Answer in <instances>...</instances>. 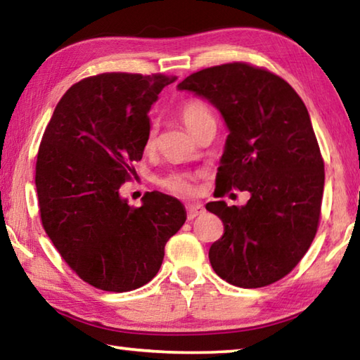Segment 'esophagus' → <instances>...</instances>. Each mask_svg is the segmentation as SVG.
I'll use <instances>...</instances> for the list:
<instances>
[{
    "mask_svg": "<svg viewBox=\"0 0 360 360\" xmlns=\"http://www.w3.org/2000/svg\"><path fill=\"white\" fill-rule=\"evenodd\" d=\"M205 214V206L202 203H191L187 205V219L188 221H192L197 216H202Z\"/></svg>",
    "mask_w": 360,
    "mask_h": 360,
    "instance_id": "obj_1",
    "label": "esophagus"
}]
</instances>
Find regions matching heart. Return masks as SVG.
Wrapping results in <instances>:
<instances>
[{"instance_id": "heart-1", "label": "heart", "mask_w": 360, "mask_h": 360, "mask_svg": "<svg viewBox=\"0 0 360 360\" xmlns=\"http://www.w3.org/2000/svg\"><path fill=\"white\" fill-rule=\"evenodd\" d=\"M179 114L181 119L184 120V124L187 125V129L192 133H197L200 127L208 124V122H214L210 108L200 98H187L182 101L179 106ZM157 135L158 127L157 124H152L148 133V139H146V146H148V148H152V146L157 143ZM197 178L198 174L195 173L173 172L160 179V186L165 188V191L178 195V197H192L195 193V179Z\"/></svg>"}]
</instances>
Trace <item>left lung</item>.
<instances>
[{
    "instance_id": "1",
    "label": "left lung",
    "mask_w": 360,
    "mask_h": 360,
    "mask_svg": "<svg viewBox=\"0 0 360 360\" xmlns=\"http://www.w3.org/2000/svg\"><path fill=\"white\" fill-rule=\"evenodd\" d=\"M178 89L208 100L227 124L217 197L251 193L245 206L206 205L224 224L212 270L245 289L279 281L307 254L321 217L324 160L307 106L283 77L243 62L193 72Z\"/></svg>"
}]
</instances>
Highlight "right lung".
<instances>
[{
    "mask_svg": "<svg viewBox=\"0 0 360 360\" xmlns=\"http://www.w3.org/2000/svg\"><path fill=\"white\" fill-rule=\"evenodd\" d=\"M176 76L103 72L58 101L41 139L36 192L41 222L82 281L108 292L148 284L167 241L186 222L179 200L146 192L133 208L120 186L135 176L150 129L149 109Z\"/></svg>",
    "mask_w": 360,
    "mask_h": 360,
    "instance_id": "right-lung-1",
    "label": "right lung"
}]
</instances>
